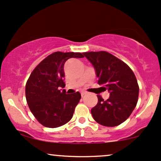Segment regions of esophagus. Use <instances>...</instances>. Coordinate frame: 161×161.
<instances>
[{"instance_id":"obj_1","label":"esophagus","mask_w":161,"mask_h":161,"mask_svg":"<svg viewBox=\"0 0 161 161\" xmlns=\"http://www.w3.org/2000/svg\"><path fill=\"white\" fill-rule=\"evenodd\" d=\"M86 95V92H81V95H82V97H83L84 95Z\"/></svg>"}]
</instances>
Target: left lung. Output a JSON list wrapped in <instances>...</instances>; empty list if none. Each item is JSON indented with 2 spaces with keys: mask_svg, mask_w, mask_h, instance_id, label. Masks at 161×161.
Instances as JSON below:
<instances>
[{
  "mask_svg": "<svg viewBox=\"0 0 161 161\" xmlns=\"http://www.w3.org/2000/svg\"><path fill=\"white\" fill-rule=\"evenodd\" d=\"M83 54L95 68L98 84L110 93L107 101L97 95V104L91 110L94 119L104 126L121 124L137 104L139 88L136 75L127 64L106 51Z\"/></svg>",
  "mask_w": 161,
  "mask_h": 161,
  "instance_id": "1",
  "label": "left lung"
}]
</instances>
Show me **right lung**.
I'll return each mask as SVG.
<instances>
[{"label": "right lung", "instance_id": "add662e5", "mask_svg": "<svg viewBox=\"0 0 161 161\" xmlns=\"http://www.w3.org/2000/svg\"><path fill=\"white\" fill-rule=\"evenodd\" d=\"M81 53L54 52L35 68L25 85V97L31 112L42 125L57 128L72 119L79 102V92L66 94L64 64L69 58H82Z\"/></svg>", "mask_w": 161, "mask_h": 161}]
</instances>
